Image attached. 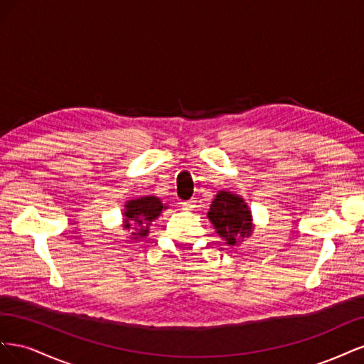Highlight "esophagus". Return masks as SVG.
<instances>
[{"instance_id": "34e87169", "label": "esophagus", "mask_w": 364, "mask_h": 364, "mask_svg": "<svg viewBox=\"0 0 364 364\" xmlns=\"http://www.w3.org/2000/svg\"><path fill=\"white\" fill-rule=\"evenodd\" d=\"M196 203H197L196 199H190L186 202H182V208L185 209V211H193V209L196 208Z\"/></svg>"}]
</instances>
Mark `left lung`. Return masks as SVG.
I'll use <instances>...</instances> for the list:
<instances>
[{
    "label": "left lung",
    "mask_w": 364,
    "mask_h": 364,
    "mask_svg": "<svg viewBox=\"0 0 364 364\" xmlns=\"http://www.w3.org/2000/svg\"><path fill=\"white\" fill-rule=\"evenodd\" d=\"M209 222L228 246H238L255 229L249 205L240 194L218 191L208 211Z\"/></svg>",
    "instance_id": "1"
}]
</instances>
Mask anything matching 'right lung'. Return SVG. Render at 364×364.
Returning a JSON list of instances; mask_svg holds the SVG:
<instances>
[{"label": "right lung", "instance_id": "add662e5", "mask_svg": "<svg viewBox=\"0 0 364 364\" xmlns=\"http://www.w3.org/2000/svg\"><path fill=\"white\" fill-rule=\"evenodd\" d=\"M168 205L162 203L156 196H141L130 199L123 209V228L129 230V238L139 241L150 234V225L156 220Z\"/></svg>", "mask_w": 364, "mask_h": 364}]
</instances>
